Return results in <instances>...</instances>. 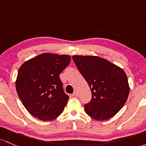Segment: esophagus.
<instances>
[{
    "label": "esophagus",
    "mask_w": 146,
    "mask_h": 146,
    "mask_svg": "<svg viewBox=\"0 0 146 146\" xmlns=\"http://www.w3.org/2000/svg\"><path fill=\"white\" fill-rule=\"evenodd\" d=\"M78 93H77V92H74V93L72 94V96H73V97H78Z\"/></svg>",
    "instance_id": "1"
}]
</instances>
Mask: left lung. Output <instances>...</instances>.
Listing matches in <instances>:
<instances>
[{"mask_svg": "<svg viewBox=\"0 0 146 146\" xmlns=\"http://www.w3.org/2000/svg\"><path fill=\"white\" fill-rule=\"evenodd\" d=\"M72 58L92 92L91 101L84 105L86 114L97 121L112 118L128 97L130 88L125 72L98 56L75 55Z\"/></svg>", "mask_w": 146, "mask_h": 146, "instance_id": "8db88e82", "label": "left lung"}]
</instances>
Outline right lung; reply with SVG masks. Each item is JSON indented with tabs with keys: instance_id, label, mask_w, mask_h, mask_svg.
Here are the masks:
<instances>
[{
	"instance_id": "right-lung-1",
	"label": "right lung",
	"mask_w": 146,
	"mask_h": 146,
	"mask_svg": "<svg viewBox=\"0 0 146 146\" xmlns=\"http://www.w3.org/2000/svg\"><path fill=\"white\" fill-rule=\"evenodd\" d=\"M70 60L68 55L45 53L25 62L19 68L16 91L34 117L51 121L63 112L69 96L64 92L59 74Z\"/></svg>"
}]
</instances>
